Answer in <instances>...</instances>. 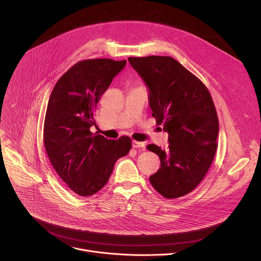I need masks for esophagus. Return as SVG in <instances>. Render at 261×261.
I'll return each mask as SVG.
<instances>
[{
	"instance_id": "1",
	"label": "esophagus",
	"mask_w": 261,
	"mask_h": 261,
	"mask_svg": "<svg viewBox=\"0 0 261 261\" xmlns=\"http://www.w3.org/2000/svg\"><path fill=\"white\" fill-rule=\"evenodd\" d=\"M132 146H133L134 148H144V147H145V143H144V142H139V141L133 140V141H132Z\"/></svg>"
}]
</instances>
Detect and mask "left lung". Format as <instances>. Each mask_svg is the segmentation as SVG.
<instances>
[{"mask_svg":"<svg viewBox=\"0 0 261 261\" xmlns=\"http://www.w3.org/2000/svg\"><path fill=\"white\" fill-rule=\"evenodd\" d=\"M128 60L147 86L151 116L169 135L166 150L146 146L161 160L149 181L167 199L186 196L203 180L217 149L219 123L211 94L199 77L170 56Z\"/></svg>","mask_w":261,"mask_h":261,"instance_id":"left-lung-1","label":"left lung"}]
</instances>
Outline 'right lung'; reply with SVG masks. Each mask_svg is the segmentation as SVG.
Instances as JSON below:
<instances>
[{"mask_svg":"<svg viewBox=\"0 0 261 261\" xmlns=\"http://www.w3.org/2000/svg\"><path fill=\"white\" fill-rule=\"evenodd\" d=\"M126 60L86 59L56 83L49 98L44 144L59 177L79 196H92L109 181L118 159L132 147L130 137L117 140L92 133L94 112Z\"/></svg>","mask_w":261,"mask_h":261,"instance_id":"add662e5","label":"right lung"}]
</instances>
